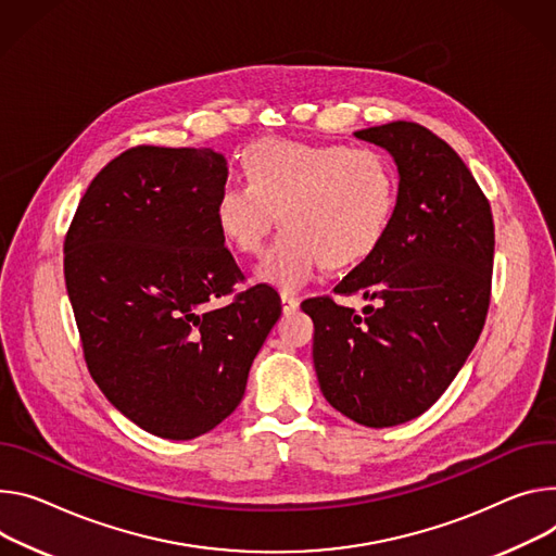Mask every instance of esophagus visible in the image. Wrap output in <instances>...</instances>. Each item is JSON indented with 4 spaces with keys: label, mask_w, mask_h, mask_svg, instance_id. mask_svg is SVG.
Wrapping results in <instances>:
<instances>
[{
    "label": "esophagus",
    "mask_w": 556,
    "mask_h": 556,
    "mask_svg": "<svg viewBox=\"0 0 556 556\" xmlns=\"http://www.w3.org/2000/svg\"><path fill=\"white\" fill-rule=\"evenodd\" d=\"M299 304H301L299 296H294L292 292H281V311H283L286 315L294 313V311L299 308Z\"/></svg>",
    "instance_id": "1"
}]
</instances>
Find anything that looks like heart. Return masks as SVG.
Masks as SVG:
<instances>
[{"label":"heart","instance_id":"b5f03b06","mask_svg":"<svg viewBox=\"0 0 556 556\" xmlns=\"http://www.w3.org/2000/svg\"><path fill=\"white\" fill-rule=\"evenodd\" d=\"M245 181H226L215 199L222 235L257 252L279 219L260 277L299 290L317 270L352 266L381 243L396 204V179L372 150L266 137L243 150Z\"/></svg>","mask_w":556,"mask_h":556}]
</instances>
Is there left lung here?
<instances>
[{
  "instance_id": "8db88e82",
  "label": "left lung",
  "mask_w": 556,
  "mask_h": 556,
  "mask_svg": "<svg viewBox=\"0 0 556 556\" xmlns=\"http://www.w3.org/2000/svg\"><path fill=\"white\" fill-rule=\"evenodd\" d=\"M383 146L399 194L381 243L334 292L364 294L362 315L306 299L324 396L348 419L390 428L424 415L457 377L490 308L494 222L468 166L432 130L390 122L355 132Z\"/></svg>"
}]
</instances>
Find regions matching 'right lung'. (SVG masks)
I'll list each match as a JSON object with an SVG mask.
<instances>
[{
    "mask_svg": "<svg viewBox=\"0 0 556 556\" xmlns=\"http://www.w3.org/2000/svg\"><path fill=\"white\" fill-rule=\"evenodd\" d=\"M226 179L213 148H128L90 181L64 239L90 377L162 439H194L239 406L281 315L275 288H235L245 277L215 219Z\"/></svg>",
    "mask_w": 556,
    "mask_h": 556,
    "instance_id": "1",
    "label": "right lung"
}]
</instances>
